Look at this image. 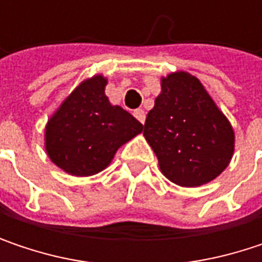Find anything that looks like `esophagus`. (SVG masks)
<instances>
[{
    "label": "esophagus",
    "instance_id": "esophagus-1",
    "mask_svg": "<svg viewBox=\"0 0 262 262\" xmlns=\"http://www.w3.org/2000/svg\"><path fill=\"white\" fill-rule=\"evenodd\" d=\"M133 115H135V118H136L139 123H142V124H144V121H145V112H144L142 109H136V111H133Z\"/></svg>",
    "mask_w": 262,
    "mask_h": 262
}]
</instances>
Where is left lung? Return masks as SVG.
I'll return each mask as SVG.
<instances>
[{
  "instance_id": "left-lung-1",
  "label": "left lung",
  "mask_w": 262,
  "mask_h": 262,
  "mask_svg": "<svg viewBox=\"0 0 262 262\" xmlns=\"http://www.w3.org/2000/svg\"><path fill=\"white\" fill-rule=\"evenodd\" d=\"M162 174L195 188L214 181L229 165L235 133L202 81L186 71L161 79V94L144 124Z\"/></svg>"
}]
</instances>
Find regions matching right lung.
I'll return each instance as SVG.
<instances>
[{
    "label": "right lung",
    "mask_w": 262,
    "mask_h": 262,
    "mask_svg": "<svg viewBox=\"0 0 262 262\" xmlns=\"http://www.w3.org/2000/svg\"><path fill=\"white\" fill-rule=\"evenodd\" d=\"M106 84L103 74L80 81L47 121L45 151L56 167L71 176L103 171L117 150L144 129L127 111L109 101Z\"/></svg>",
    "instance_id": "right-lung-1"
}]
</instances>
